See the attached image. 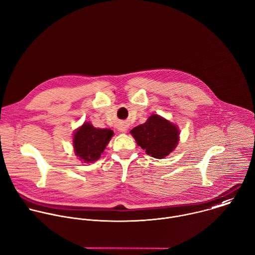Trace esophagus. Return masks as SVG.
<instances>
[{
    "label": "esophagus",
    "instance_id": "1",
    "mask_svg": "<svg viewBox=\"0 0 255 255\" xmlns=\"http://www.w3.org/2000/svg\"><path fill=\"white\" fill-rule=\"evenodd\" d=\"M118 130H119L120 132H122V133H126V132H127V130H128V126H127V124H125V123L120 124V125L118 126Z\"/></svg>",
    "mask_w": 255,
    "mask_h": 255
}]
</instances>
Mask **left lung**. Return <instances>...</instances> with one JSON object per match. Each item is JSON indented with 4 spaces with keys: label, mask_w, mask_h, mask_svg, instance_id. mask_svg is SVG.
I'll return each mask as SVG.
<instances>
[{
    "label": "left lung",
    "mask_w": 255,
    "mask_h": 255,
    "mask_svg": "<svg viewBox=\"0 0 255 255\" xmlns=\"http://www.w3.org/2000/svg\"><path fill=\"white\" fill-rule=\"evenodd\" d=\"M130 132L146 154L157 159L168 156L179 141L177 126L156 114L151 115L144 124L133 128Z\"/></svg>",
    "instance_id": "1"
}]
</instances>
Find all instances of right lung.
Instances as JSON below:
<instances>
[{"mask_svg": "<svg viewBox=\"0 0 255 255\" xmlns=\"http://www.w3.org/2000/svg\"><path fill=\"white\" fill-rule=\"evenodd\" d=\"M110 129H98L85 122L74 133L73 146L75 154L84 162L97 161L113 136Z\"/></svg>", "mask_w": 255, "mask_h": 255, "instance_id": "add662e5", "label": "right lung"}]
</instances>
